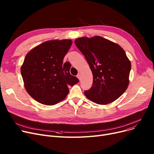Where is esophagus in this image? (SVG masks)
Instances as JSON below:
<instances>
[{"instance_id": "obj_1", "label": "esophagus", "mask_w": 154, "mask_h": 154, "mask_svg": "<svg viewBox=\"0 0 154 154\" xmlns=\"http://www.w3.org/2000/svg\"><path fill=\"white\" fill-rule=\"evenodd\" d=\"M77 78H78L79 79H80V78H81V74H78L77 75Z\"/></svg>"}]
</instances>
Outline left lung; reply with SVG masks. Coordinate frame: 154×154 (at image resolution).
<instances>
[{
    "mask_svg": "<svg viewBox=\"0 0 154 154\" xmlns=\"http://www.w3.org/2000/svg\"><path fill=\"white\" fill-rule=\"evenodd\" d=\"M75 44L89 65L92 87L84 94L92 102L106 105L122 95L129 84L131 63L123 48L100 36L76 38Z\"/></svg>",
    "mask_w": 154,
    "mask_h": 154,
    "instance_id": "left-lung-1",
    "label": "left lung"
}]
</instances>
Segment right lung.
Masks as SVG:
<instances>
[{"instance_id": "1", "label": "right lung", "mask_w": 154, "mask_h": 154, "mask_svg": "<svg viewBox=\"0 0 154 154\" xmlns=\"http://www.w3.org/2000/svg\"><path fill=\"white\" fill-rule=\"evenodd\" d=\"M72 44L70 39L44 42L26 55L20 72L28 94L38 102L52 106L66 97L79 80L70 74L71 64L63 60Z\"/></svg>"}]
</instances>
